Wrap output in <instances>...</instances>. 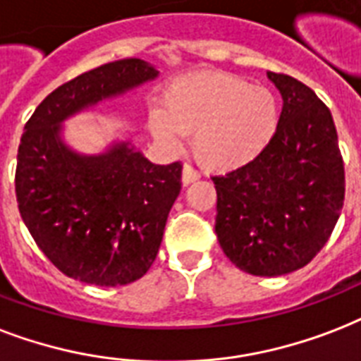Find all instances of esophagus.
<instances>
[{
  "instance_id": "obj_1",
  "label": "esophagus",
  "mask_w": 361,
  "mask_h": 361,
  "mask_svg": "<svg viewBox=\"0 0 361 361\" xmlns=\"http://www.w3.org/2000/svg\"><path fill=\"white\" fill-rule=\"evenodd\" d=\"M199 180V172L189 166V164H183V170H181V181H183V185H189L192 181Z\"/></svg>"
}]
</instances>
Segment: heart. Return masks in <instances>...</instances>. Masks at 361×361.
<instances>
[{
	"mask_svg": "<svg viewBox=\"0 0 361 361\" xmlns=\"http://www.w3.org/2000/svg\"><path fill=\"white\" fill-rule=\"evenodd\" d=\"M151 134L178 145L192 134V153L206 170L229 172L252 162L279 126V102L238 75L204 71L172 82L147 119Z\"/></svg>",
	"mask_w": 361,
	"mask_h": 361,
	"instance_id": "obj_1",
	"label": "heart"
}]
</instances>
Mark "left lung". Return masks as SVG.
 <instances>
[{"label": "left lung", "mask_w": 361, "mask_h": 361, "mask_svg": "<svg viewBox=\"0 0 361 361\" xmlns=\"http://www.w3.org/2000/svg\"><path fill=\"white\" fill-rule=\"evenodd\" d=\"M267 75L284 100L274 136L254 161L212 181L224 254L254 276H282L310 263L334 233L345 164L331 111L314 90Z\"/></svg>", "instance_id": "left-lung-1"}]
</instances>
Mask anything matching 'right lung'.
<instances>
[{"instance_id": "right-lung-1", "label": "right lung", "mask_w": 361, "mask_h": 361, "mask_svg": "<svg viewBox=\"0 0 361 361\" xmlns=\"http://www.w3.org/2000/svg\"><path fill=\"white\" fill-rule=\"evenodd\" d=\"M157 75L140 59L85 71L52 90L24 126L15 176L18 210L41 252L70 279L130 284L159 254L181 191V162L153 164L132 142L82 155L62 137L66 119Z\"/></svg>"}]
</instances>
